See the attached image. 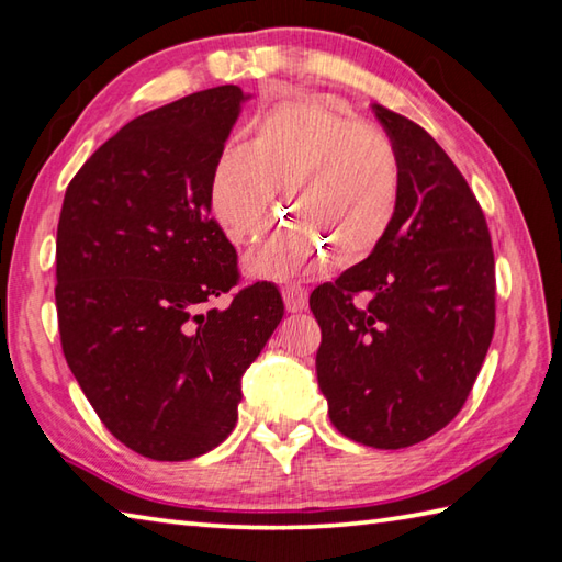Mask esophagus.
Here are the masks:
<instances>
[{
    "label": "esophagus",
    "mask_w": 562,
    "mask_h": 562,
    "mask_svg": "<svg viewBox=\"0 0 562 562\" xmlns=\"http://www.w3.org/2000/svg\"><path fill=\"white\" fill-rule=\"evenodd\" d=\"M281 295H283L285 311H289V313H301V311H305V305H307V291L301 289V285H295V283L283 285Z\"/></svg>",
    "instance_id": "esophagus-1"
}]
</instances>
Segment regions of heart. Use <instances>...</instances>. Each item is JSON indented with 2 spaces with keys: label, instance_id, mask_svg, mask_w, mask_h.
<instances>
[{
  "label": "heart",
  "instance_id": "b5f03b06",
  "mask_svg": "<svg viewBox=\"0 0 562 562\" xmlns=\"http://www.w3.org/2000/svg\"><path fill=\"white\" fill-rule=\"evenodd\" d=\"M393 143L371 125L319 99H285L249 123L247 145H227L209 175V209L233 245L265 231L281 191L295 221L281 223L245 269L259 279H291L335 251L353 265L375 251L400 205Z\"/></svg>",
  "mask_w": 562,
  "mask_h": 562
}]
</instances>
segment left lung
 Instances as JSON below:
<instances>
[{
	"label": "left lung",
	"instance_id": "left-lung-1",
	"mask_svg": "<svg viewBox=\"0 0 562 562\" xmlns=\"http://www.w3.org/2000/svg\"><path fill=\"white\" fill-rule=\"evenodd\" d=\"M373 111L397 153V215L361 265L313 291L315 369L345 437L405 449L471 395L495 331V255L483 209L441 145L415 121Z\"/></svg>",
	"mask_w": 562,
	"mask_h": 562
}]
</instances>
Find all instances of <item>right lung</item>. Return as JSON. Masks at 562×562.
I'll return each instance as SVG.
<instances>
[{
	"mask_svg": "<svg viewBox=\"0 0 562 562\" xmlns=\"http://www.w3.org/2000/svg\"><path fill=\"white\" fill-rule=\"evenodd\" d=\"M249 94L235 85L147 111L91 155L57 223V327L99 419L153 461H189L235 429L243 373L283 317L281 293L237 281L209 175Z\"/></svg>",
	"mask_w": 562,
	"mask_h": 562,
	"instance_id": "add662e5",
	"label": "right lung"
}]
</instances>
